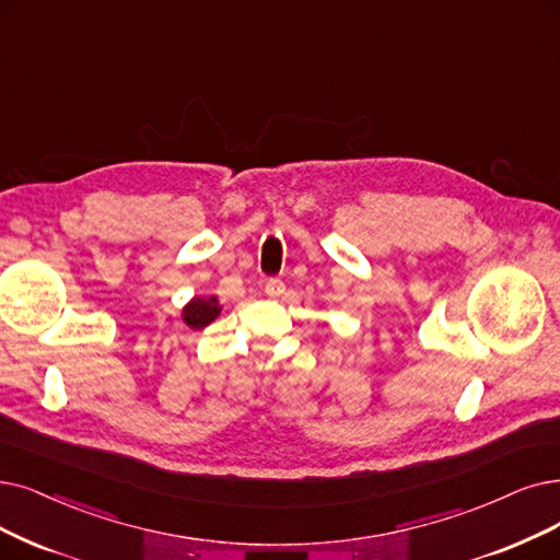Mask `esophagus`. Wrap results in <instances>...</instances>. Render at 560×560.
<instances>
[{
  "label": "esophagus",
  "instance_id": "1",
  "mask_svg": "<svg viewBox=\"0 0 560 560\" xmlns=\"http://www.w3.org/2000/svg\"><path fill=\"white\" fill-rule=\"evenodd\" d=\"M264 292L268 296H280L284 292V284H282V280H268L266 287H264Z\"/></svg>",
  "mask_w": 560,
  "mask_h": 560
}]
</instances>
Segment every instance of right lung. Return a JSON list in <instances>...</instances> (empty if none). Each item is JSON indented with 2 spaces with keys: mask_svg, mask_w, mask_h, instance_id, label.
I'll list each match as a JSON object with an SVG mask.
<instances>
[{
  "mask_svg": "<svg viewBox=\"0 0 560 560\" xmlns=\"http://www.w3.org/2000/svg\"><path fill=\"white\" fill-rule=\"evenodd\" d=\"M218 315H220V305H218V299H215V296H211V299L195 296V299L184 307V312H182L184 322H186L190 328H195V330L209 326Z\"/></svg>",
  "mask_w": 560,
  "mask_h": 560,
  "instance_id": "add662e5",
  "label": "right lung"
}]
</instances>
